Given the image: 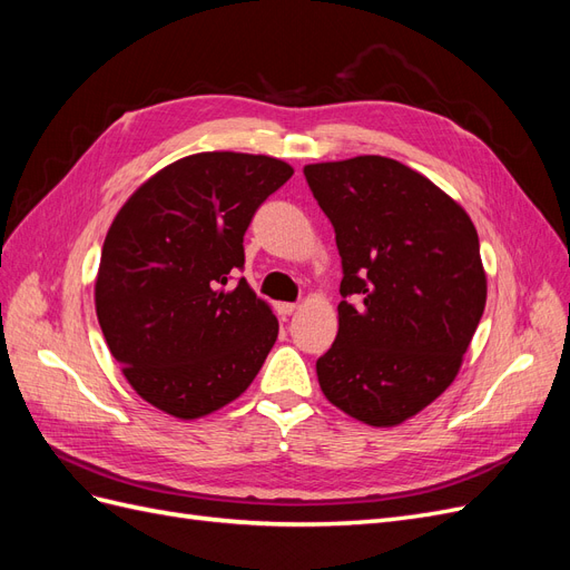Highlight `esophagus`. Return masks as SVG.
I'll list each match as a JSON object with an SVG mask.
<instances>
[{"label": "esophagus", "instance_id": "esophagus-1", "mask_svg": "<svg viewBox=\"0 0 570 570\" xmlns=\"http://www.w3.org/2000/svg\"><path fill=\"white\" fill-rule=\"evenodd\" d=\"M295 308H297V304H289V302H278V304H275V312H278L281 318H287V316L295 314Z\"/></svg>", "mask_w": 570, "mask_h": 570}]
</instances>
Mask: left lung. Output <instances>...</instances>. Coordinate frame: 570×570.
Wrapping results in <instances>:
<instances>
[{
    "mask_svg": "<svg viewBox=\"0 0 570 570\" xmlns=\"http://www.w3.org/2000/svg\"><path fill=\"white\" fill-rule=\"evenodd\" d=\"M335 228L344 278L337 337L316 361L325 400L373 428L421 413L454 383L485 312L488 275L471 216L400 161L304 166Z\"/></svg>",
    "mask_w": 570,
    "mask_h": 570,
    "instance_id": "obj_1",
    "label": "left lung"
}]
</instances>
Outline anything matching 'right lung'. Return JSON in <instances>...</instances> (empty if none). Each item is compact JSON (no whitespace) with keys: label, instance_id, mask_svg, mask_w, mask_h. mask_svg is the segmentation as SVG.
<instances>
[{"label":"right lung","instance_id":"1","mask_svg":"<svg viewBox=\"0 0 570 570\" xmlns=\"http://www.w3.org/2000/svg\"><path fill=\"white\" fill-rule=\"evenodd\" d=\"M295 168L243 151L164 166L120 206L101 247L95 308L109 352L147 404L195 421L243 394L278 318L243 278V237Z\"/></svg>","mask_w":570,"mask_h":570}]
</instances>
